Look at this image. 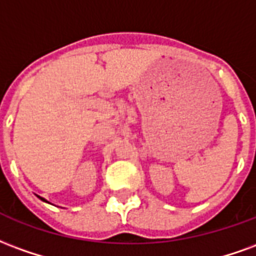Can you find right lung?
<instances>
[{
  "label": "right lung",
  "mask_w": 256,
  "mask_h": 256,
  "mask_svg": "<svg viewBox=\"0 0 256 256\" xmlns=\"http://www.w3.org/2000/svg\"><path fill=\"white\" fill-rule=\"evenodd\" d=\"M36 196H38V195H36ZM39 199H40V200H44V202H46V203H49L48 202V200H46V199H44V198H40V196H38Z\"/></svg>",
  "instance_id": "obj_1"
}]
</instances>
